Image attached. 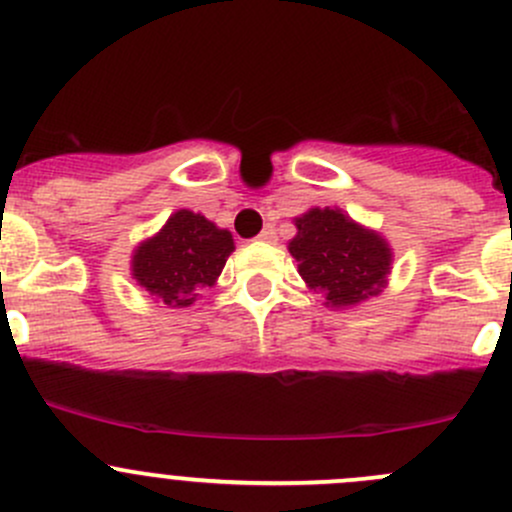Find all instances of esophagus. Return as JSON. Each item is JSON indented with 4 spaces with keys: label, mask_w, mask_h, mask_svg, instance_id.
<instances>
[{
    "label": "esophagus",
    "mask_w": 512,
    "mask_h": 512,
    "mask_svg": "<svg viewBox=\"0 0 512 512\" xmlns=\"http://www.w3.org/2000/svg\"><path fill=\"white\" fill-rule=\"evenodd\" d=\"M257 240H262V242H275V240H277V232H275V227H272V225H267L265 230H262L260 235H257Z\"/></svg>",
    "instance_id": "obj_1"
}]
</instances>
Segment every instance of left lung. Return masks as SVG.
I'll use <instances>...</instances> for the list:
<instances>
[{
  "mask_svg": "<svg viewBox=\"0 0 512 512\" xmlns=\"http://www.w3.org/2000/svg\"><path fill=\"white\" fill-rule=\"evenodd\" d=\"M287 242L297 272L332 309H352L389 285L394 250L381 232L356 223L342 208H309L294 218Z\"/></svg>",
  "mask_w": 512,
  "mask_h": 512,
  "instance_id": "8db88e82",
  "label": "left lung"
}]
</instances>
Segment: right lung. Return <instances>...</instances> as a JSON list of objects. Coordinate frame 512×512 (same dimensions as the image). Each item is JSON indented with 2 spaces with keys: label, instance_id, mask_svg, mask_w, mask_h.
Listing matches in <instances>:
<instances>
[{
  "label": "right lung",
  "instance_id": "right-lung-1",
  "mask_svg": "<svg viewBox=\"0 0 512 512\" xmlns=\"http://www.w3.org/2000/svg\"><path fill=\"white\" fill-rule=\"evenodd\" d=\"M232 250L230 230L180 208L156 235L138 242L131 255V277L156 302L173 309L190 307L203 289L218 282Z\"/></svg>",
  "mask_w": 512,
  "mask_h": 512
}]
</instances>
